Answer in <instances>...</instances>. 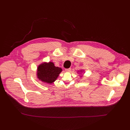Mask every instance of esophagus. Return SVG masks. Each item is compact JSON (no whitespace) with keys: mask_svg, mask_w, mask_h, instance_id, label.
Here are the masks:
<instances>
[{"mask_svg":"<svg viewBox=\"0 0 130 130\" xmlns=\"http://www.w3.org/2000/svg\"><path fill=\"white\" fill-rule=\"evenodd\" d=\"M71 68H67V69H65V71H66V72H70V71H71Z\"/></svg>","mask_w":130,"mask_h":130,"instance_id":"34e87169","label":"esophagus"}]
</instances>
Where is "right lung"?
I'll return each mask as SVG.
<instances>
[{"label": "right lung", "mask_w": 130, "mask_h": 130, "mask_svg": "<svg viewBox=\"0 0 130 130\" xmlns=\"http://www.w3.org/2000/svg\"><path fill=\"white\" fill-rule=\"evenodd\" d=\"M62 71V68L55 67L51 62L48 63H44L39 66L37 76L42 81L51 84L57 80Z\"/></svg>", "instance_id": "add662e5"}]
</instances>
